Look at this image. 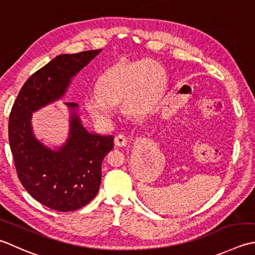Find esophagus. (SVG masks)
I'll return each mask as SVG.
<instances>
[{
    "instance_id": "obj_1",
    "label": "esophagus",
    "mask_w": 255,
    "mask_h": 255,
    "mask_svg": "<svg viewBox=\"0 0 255 255\" xmlns=\"http://www.w3.org/2000/svg\"><path fill=\"white\" fill-rule=\"evenodd\" d=\"M114 142L118 147H125L127 144V139H126V137L124 136V134L119 133V134H117V136H115Z\"/></svg>"
}]
</instances>
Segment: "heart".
Listing matches in <instances>:
<instances>
[{
    "label": "heart",
    "mask_w": 255,
    "mask_h": 255,
    "mask_svg": "<svg viewBox=\"0 0 255 255\" xmlns=\"http://www.w3.org/2000/svg\"><path fill=\"white\" fill-rule=\"evenodd\" d=\"M166 85V73L158 63L122 59L105 69L97 82L98 95L85 99V107L94 118L106 122L114 105L122 103L125 115L141 119L160 104Z\"/></svg>",
    "instance_id": "1"
}]
</instances>
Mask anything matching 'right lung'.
I'll use <instances>...</instances> for the list:
<instances>
[{"label": "right lung", "instance_id": "right-lung-1", "mask_svg": "<svg viewBox=\"0 0 255 255\" xmlns=\"http://www.w3.org/2000/svg\"><path fill=\"white\" fill-rule=\"evenodd\" d=\"M102 52L62 54L35 72L19 91L8 119V141L17 177L31 196L53 210L68 212L92 201L102 180V162L114 148L113 136L88 132L71 109L69 137L58 150L44 146L32 131V113L61 98L71 79Z\"/></svg>", "mask_w": 255, "mask_h": 255}]
</instances>
